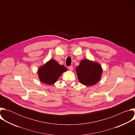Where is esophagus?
Masks as SVG:
<instances>
[{"instance_id": "esophagus-1", "label": "esophagus", "mask_w": 135, "mask_h": 135, "mask_svg": "<svg viewBox=\"0 0 135 135\" xmlns=\"http://www.w3.org/2000/svg\"><path fill=\"white\" fill-rule=\"evenodd\" d=\"M68 69L70 70H73V67L72 66H69V67H68Z\"/></svg>"}]
</instances>
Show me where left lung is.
I'll return each instance as SVG.
<instances>
[{"mask_svg": "<svg viewBox=\"0 0 135 135\" xmlns=\"http://www.w3.org/2000/svg\"><path fill=\"white\" fill-rule=\"evenodd\" d=\"M78 78L81 83L91 86L98 82L102 76V66L97 62L88 59L82 60L76 68Z\"/></svg>", "mask_w": 135, "mask_h": 135, "instance_id": "8db88e82", "label": "left lung"}]
</instances>
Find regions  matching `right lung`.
<instances>
[{"label": "right lung", "instance_id": "add662e5", "mask_svg": "<svg viewBox=\"0 0 135 135\" xmlns=\"http://www.w3.org/2000/svg\"><path fill=\"white\" fill-rule=\"evenodd\" d=\"M67 70L64 66L60 65L53 59H51L38 69V75L42 82L52 85Z\"/></svg>", "mask_w": 135, "mask_h": 135}]
</instances>
